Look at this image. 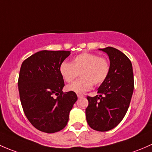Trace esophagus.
<instances>
[{"instance_id": "obj_1", "label": "esophagus", "mask_w": 152, "mask_h": 152, "mask_svg": "<svg viewBox=\"0 0 152 152\" xmlns=\"http://www.w3.org/2000/svg\"><path fill=\"white\" fill-rule=\"evenodd\" d=\"M77 97L78 98H81V97H83V94H77Z\"/></svg>"}]
</instances>
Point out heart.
Returning a JSON list of instances; mask_svg holds the SVG:
<instances>
[{
    "mask_svg": "<svg viewBox=\"0 0 152 152\" xmlns=\"http://www.w3.org/2000/svg\"><path fill=\"white\" fill-rule=\"evenodd\" d=\"M110 62L106 58L97 54L83 53L76 56L72 62L61 64L59 72L66 83H72L80 75L81 78L67 86L69 91L83 94L94 85L102 83L110 73Z\"/></svg>",
    "mask_w": 152,
    "mask_h": 152,
    "instance_id": "heart-1",
    "label": "heart"
}]
</instances>
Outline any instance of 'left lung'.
<instances>
[{"instance_id": "1", "label": "left lung", "mask_w": 152, "mask_h": 152, "mask_svg": "<svg viewBox=\"0 0 152 152\" xmlns=\"http://www.w3.org/2000/svg\"><path fill=\"white\" fill-rule=\"evenodd\" d=\"M100 50L108 55L110 73L98 88L99 95L87 96L86 115L91 128L105 132L115 127L126 115L133 94L134 77L126 55L112 47Z\"/></svg>"}]
</instances>
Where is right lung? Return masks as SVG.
<instances>
[{
	"label": "right lung",
	"instance_id": "obj_1",
	"mask_svg": "<svg viewBox=\"0 0 152 152\" xmlns=\"http://www.w3.org/2000/svg\"><path fill=\"white\" fill-rule=\"evenodd\" d=\"M69 55L70 51L42 50L21 65L18 89L22 107L31 124L42 132L63 129L77 99L75 92L62 91L64 81L59 67Z\"/></svg>",
	"mask_w": 152,
	"mask_h": 152
}]
</instances>
